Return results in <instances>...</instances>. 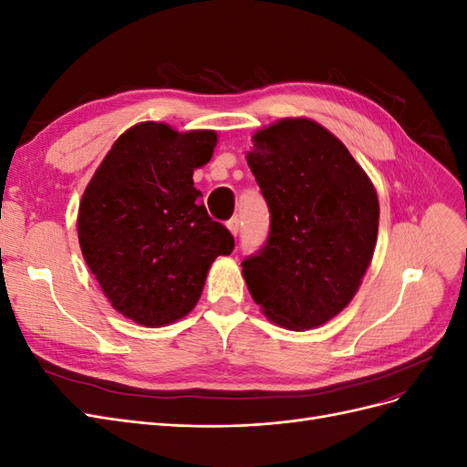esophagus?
<instances>
[{
	"label": "esophagus",
	"mask_w": 467,
	"mask_h": 467,
	"mask_svg": "<svg viewBox=\"0 0 467 467\" xmlns=\"http://www.w3.org/2000/svg\"><path fill=\"white\" fill-rule=\"evenodd\" d=\"M239 228H242V222H239V218H232V220L228 222V230H230L234 235L239 234Z\"/></svg>",
	"instance_id": "1"
}]
</instances>
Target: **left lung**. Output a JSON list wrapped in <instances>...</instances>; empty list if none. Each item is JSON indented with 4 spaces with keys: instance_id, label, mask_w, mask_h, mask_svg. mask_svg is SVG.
I'll return each instance as SVG.
<instances>
[{
    "instance_id": "1",
    "label": "left lung",
    "mask_w": 467,
    "mask_h": 467,
    "mask_svg": "<svg viewBox=\"0 0 467 467\" xmlns=\"http://www.w3.org/2000/svg\"><path fill=\"white\" fill-rule=\"evenodd\" d=\"M247 165L271 210V232L244 278L263 314L314 329L355 298L368 268L379 204L341 140L309 119H282L253 136Z\"/></svg>"
}]
</instances>
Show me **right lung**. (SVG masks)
Wrapping results in <instances>:
<instances>
[{"label":"right lung","mask_w":467,"mask_h":467,"mask_svg":"<svg viewBox=\"0 0 467 467\" xmlns=\"http://www.w3.org/2000/svg\"><path fill=\"white\" fill-rule=\"evenodd\" d=\"M216 132H177L163 122L126 130L81 196L79 247L119 314L146 327L185 317L199 302L210 265L234 237L194 189Z\"/></svg>","instance_id":"1"}]
</instances>
